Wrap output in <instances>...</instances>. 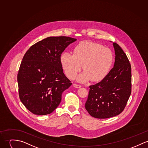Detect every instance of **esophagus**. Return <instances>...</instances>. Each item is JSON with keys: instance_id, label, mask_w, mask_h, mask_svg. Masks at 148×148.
<instances>
[{"instance_id": "obj_1", "label": "esophagus", "mask_w": 148, "mask_h": 148, "mask_svg": "<svg viewBox=\"0 0 148 148\" xmlns=\"http://www.w3.org/2000/svg\"><path fill=\"white\" fill-rule=\"evenodd\" d=\"M73 86H74L75 88H79L81 87V86H80V85L77 84H75V83L73 84Z\"/></svg>"}]
</instances>
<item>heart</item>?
Here are the masks:
<instances>
[{
  "label": "heart",
  "instance_id": "obj_1",
  "mask_svg": "<svg viewBox=\"0 0 148 148\" xmlns=\"http://www.w3.org/2000/svg\"><path fill=\"white\" fill-rule=\"evenodd\" d=\"M62 67L70 78L75 77L82 69L84 70L78 77L80 82L91 79L98 82L109 73L114 61L112 51L107 47L90 41H84L77 46L74 54L63 53L60 58Z\"/></svg>",
  "mask_w": 148,
  "mask_h": 148
}]
</instances>
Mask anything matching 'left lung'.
Returning <instances> with one entry per match:
<instances>
[{
  "instance_id": "1",
  "label": "left lung",
  "mask_w": 148,
  "mask_h": 148,
  "mask_svg": "<svg viewBox=\"0 0 148 148\" xmlns=\"http://www.w3.org/2000/svg\"><path fill=\"white\" fill-rule=\"evenodd\" d=\"M114 67L99 83L90 86L85 108L92 116L111 118L124 110L131 93V67L125 53L113 43Z\"/></svg>"
}]
</instances>
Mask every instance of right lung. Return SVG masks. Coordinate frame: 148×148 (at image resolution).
Returning a JSON list of instances; mask_svg holds the SVG:
<instances>
[{
  "label": "right lung",
  "instance_id": "obj_1",
  "mask_svg": "<svg viewBox=\"0 0 148 148\" xmlns=\"http://www.w3.org/2000/svg\"><path fill=\"white\" fill-rule=\"evenodd\" d=\"M77 39L50 36L37 42L23 57L17 75L20 100L32 113L53 112L61 101L64 91L72 84L63 73L60 58Z\"/></svg>",
  "mask_w": 148,
  "mask_h": 148
}]
</instances>
